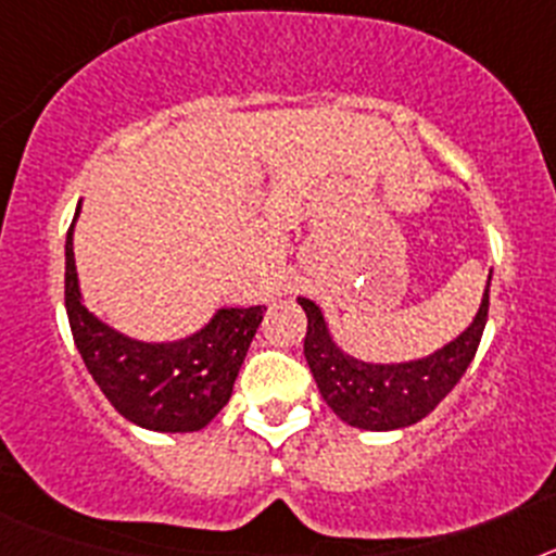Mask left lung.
<instances>
[{
  "instance_id": "obj_1",
  "label": "left lung",
  "mask_w": 556,
  "mask_h": 556,
  "mask_svg": "<svg viewBox=\"0 0 556 556\" xmlns=\"http://www.w3.org/2000/svg\"><path fill=\"white\" fill-rule=\"evenodd\" d=\"M298 303L308 317L303 353L323 401L348 426L392 431L424 420L465 376L488 323L490 281L473 323L454 342L431 356L401 362V365H367L348 356L333 345L320 306L308 298H298Z\"/></svg>"
}]
</instances>
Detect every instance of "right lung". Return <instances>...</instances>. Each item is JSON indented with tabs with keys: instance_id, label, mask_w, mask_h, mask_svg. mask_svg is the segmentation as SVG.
<instances>
[{
	"instance_id": "1",
	"label": "right lung",
	"mask_w": 556,
	"mask_h": 556,
	"mask_svg": "<svg viewBox=\"0 0 556 556\" xmlns=\"http://www.w3.org/2000/svg\"><path fill=\"white\" fill-rule=\"evenodd\" d=\"M72 230L75 223L66 233V314L97 387L113 409L141 429L200 431L208 426L228 404L264 306L219 308L203 331L180 342L152 345L130 339L83 306Z\"/></svg>"
}]
</instances>
